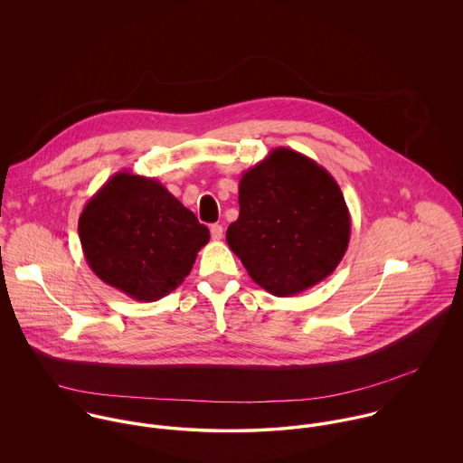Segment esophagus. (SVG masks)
<instances>
[{
    "label": "esophagus",
    "mask_w": 463,
    "mask_h": 463,
    "mask_svg": "<svg viewBox=\"0 0 463 463\" xmlns=\"http://www.w3.org/2000/svg\"><path fill=\"white\" fill-rule=\"evenodd\" d=\"M210 235L213 241H221L222 239V226L221 224H212L210 226Z\"/></svg>",
    "instance_id": "obj_1"
}]
</instances>
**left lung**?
Wrapping results in <instances>:
<instances>
[{"label": "left lung", "mask_w": 463, "mask_h": 463, "mask_svg": "<svg viewBox=\"0 0 463 463\" xmlns=\"http://www.w3.org/2000/svg\"><path fill=\"white\" fill-rule=\"evenodd\" d=\"M239 219L226 230L248 274L278 298L296 296L340 264L351 215L338 184L312 158L272 149L239 182Z\"/></svg>", "instance_id": "8db88e82"}]
</instances>
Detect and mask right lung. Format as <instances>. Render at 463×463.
I'll return each instance as SVG.
<instances>
[{
	"label": "right lung",
	"instance_id": "right-lung-1",
	"mask_svg": "<svg viewBox=\"0 0 463 463\" xmlns=\"http://www.w3.org/2000/svg\"><path fill=\"white\" fill-rule=\"evenodd\" d=\"M92 272L128 298L151 303L189 276L210 232L158 180L116 173L78 219Z\"/></svg>",
	"mask_w": 463,
	"mask_h": 463
}]
</instances>
